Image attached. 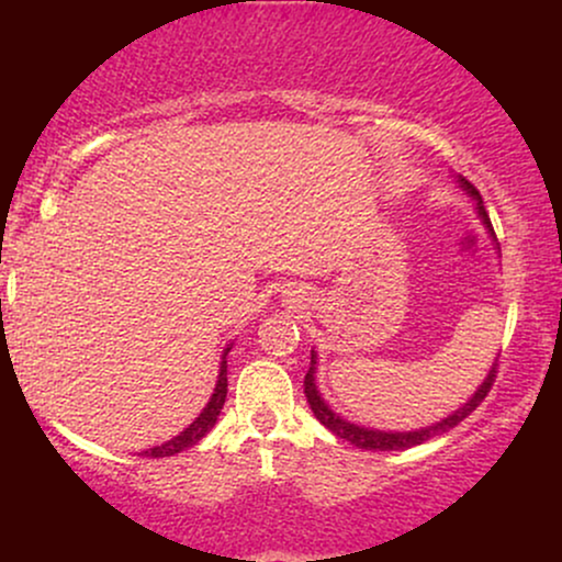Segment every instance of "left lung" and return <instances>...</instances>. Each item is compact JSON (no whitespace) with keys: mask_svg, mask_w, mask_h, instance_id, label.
<instances>
[{"mask_svg":"<svg viewBox=\"0 0 562 562\" xmlns=\"http://www.w3.org/2000/svg\"><path fill=\"white\" fill-rule=\"evenodd\" d=\"M454 179H457V184H460L462 190H465L468 195L475 200V214H479L481 224L486 227L488 237H492V240L496 243L494 227H492V222H488L486 209H483V200L479 195V190H475V187L470 184L465 177H454ZM496 245H499V243H496ZM317 364H319L317 362V351L312 348V367H308L306 378H303V393H306L308 406H312L314 417H317V420L325 425L327 430H333V434L338 438H346L348 443H353L357 449H367V451H402V449L417 447V443L430 441L434 436L447 434V430L454 428V425H460L462 420H465L470 412H473L475 406H479L483 398H486V393L494 383V372H496V359H494L492 370H488V375L483 378V383L479 385V389H475L473 396H470L468 402L460 406V409H454L451 415L443 417V420L430 423V425H425V428H417V430H378V428H364V425L346 420V417H340L338 412H335L333 406L327 404L325 398H322V393L317 389Z\"/></svg>","mask_w":562,"mask_h":562,"instance_id":"obj_1","label":"left lung"}]
</instances>
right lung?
Listing matches in <instances>:
<instances>
[{
    "label": "right lung",
    "instance_id": "obj_1",
    "mask_svg": "<svg viewBox=\"0 0 562 562\" xmlns=\"http://www.w3.org/2000/svg\"><path fill=\"white\" fill-rule=\"evenodd\" d=\"M229 348H232V344L224 348L222 364H218L216 389H214V393H211L209 404L203 406V412H200L195 420L187 425L182 434L173 436L171 441L160 443V447L147 449L145 457H171V454H179V451L195 447L200 438H203L211 428H214L216 420H218V412H222V406H224V398H227V353H229Z\"/></svg>",
    "mask_w": 562,
    "mask_h": 562
}]
</instances>
